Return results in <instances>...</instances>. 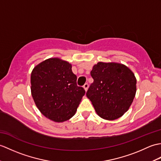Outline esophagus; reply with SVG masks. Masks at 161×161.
<instances>
[{
	"instance_id": "esophagus-1",
	"label": "esophagus",
	"mask_w": 161,
	"mask_h": 161,
	"mask_svg": "<svg viewBox=\"0 0 161 161\" xmlns=\"http://www.w3.org/2000/svg\"><path fill=\"white\" fill-rule=\"evenodd\" d=\"M84 88L85 89V91H87V90H88V83H86L84 85Z\"/></svg>"
}]
</instances>
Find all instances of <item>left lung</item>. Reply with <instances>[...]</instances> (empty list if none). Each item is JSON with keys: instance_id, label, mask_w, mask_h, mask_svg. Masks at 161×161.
<instances>
[{"instance_id": "left-lung-1", "label": "left lung", "mask_w": 161, "mask_h": 161, "mask_svg": "<svg viewBox=\"0 0 161 161\" xmlns=\"http://www.w3.org/2000/svg\"><path fill=\"white\" fill-rule=\"evenodd\" d=\"M94 80L86 92L100 117L115 120L124 114L134 99L136 79L124 64L98 62L91 72Z\"/></svg>"}]
</instances>
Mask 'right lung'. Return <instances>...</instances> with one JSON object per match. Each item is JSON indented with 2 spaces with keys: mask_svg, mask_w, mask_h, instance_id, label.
<instances>
[{
  "mask_svg": "<svg viewBox=\"0 0 161 161\" xmlns=\"http://www.w3.org/2000/svg\"><path fill=\"white\" fill-rule=\"evenodd\" d=\"M69 62L54 58L36 66L31 75V95L44 116L55 122L69 120L75 114L85 90L77 85Z\"/></svg>",
  "mask_w": 161,
  "mask_h": 161,
  "instance_id": "1",
  "label": "right lung"
}]
</instances>
